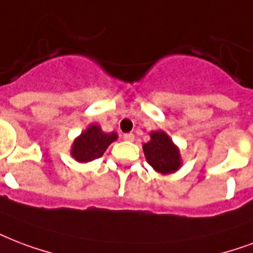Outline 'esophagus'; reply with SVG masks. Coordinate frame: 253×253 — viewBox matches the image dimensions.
<instances>
[{
    "instance_id": "esophagus-1",
    "label": "esophagus",
    "mask_w": 253,
    "mask_h": 253,
    "mask_svg": "<svg viewBox=\"0 0 253 253\" xmlns=\"http://www.w3.org/2000/svg\"><path fill=\"white\" fill-rule=\"evenodd\" d=\"M134 138H135L134 134H131V132H130V134L123 135V139L127 140V142H132V140H134Z\"/></svg>"
}]
</instances>
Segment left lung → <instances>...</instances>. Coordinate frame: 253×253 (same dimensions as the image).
Segmentation results:
<instances>
[{"label":"left lung","instance_id":"obj_1","mask_svg":"<svg viewBox=\"0 0 253 253\" xmlns=\"http://www.w3.org/2000/svg\"><path fill=\"white\" fill-rule=\"evenodd\" d=\"M146 161L162 175L176 172L183 165L180 151L165 131H151L150 140L143 144Z\"/></svg>","mask_w":253,"mask_h":253}]
</instances>
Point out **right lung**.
I'll use <instances>...</instances> for the list:
<instances>
[{
	"label": "right lung",
	"mask_w": 253,
	"mask_h": 253,
	"mask_svg": "<svg viewBox=\"0 0 253 253\" xmlns=\"http://www.w3.org/2000/svg\"><path fill=\"white\" fill-rule=\"evenodd\" d=\"M117 139V132H105L101 126L92 123L75 138L71 144L70 155L80 163H88L101 158L110 144Z\"/></svg>",
	"instance_id": "obj_1"
}]
</instances>
